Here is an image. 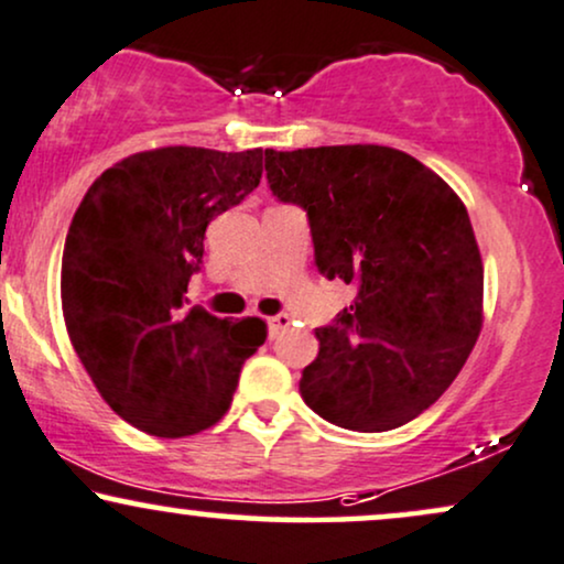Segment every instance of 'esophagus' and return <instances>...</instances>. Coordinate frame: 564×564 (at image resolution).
<instances>
[{"label": "esophagus", "mask_w": 564, "mask_h": 564, "mask_svg": "<svg viewBox=\"0 0 564 564\" xmlns=\"http://www.w3.org/2000/svg\"><path fill=\"white\" fill-rule=\"evenodd\" d=\"M289 323H291V317L286 315V312H278V315L268 317V336L275 338L283 328H289Z\"/></svg>", "instance_id": "1"}]
</instances>
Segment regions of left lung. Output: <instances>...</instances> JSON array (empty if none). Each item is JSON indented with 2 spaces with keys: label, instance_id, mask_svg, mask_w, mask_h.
I'll return each instance as SVG.
<instances>
[{
  "label": "left lung",
  "instance_id": "left-lung-1",
  "mask_svg": "<svg viewBox=\"0 0 564 564\" xmlns=\"http://www.w3.org/2000/svg\"><path fill=\"white\" fill-rule=\"evenodd\" d=\"M278 202L307 213L315 264L357 289L315 328L302 370L312 412L349 431L410 423L449 389L484 323V264L459 196L391 147L264 149Z\"/></svg>",
  "mask_w": 564,
  "mask_h": 564
}]
</instances>
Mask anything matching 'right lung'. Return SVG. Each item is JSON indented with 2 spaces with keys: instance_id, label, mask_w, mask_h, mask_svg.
<instances>
[{
  "instance_id": "obj_1",
  "label": "right lung",
  "mask_w": 564,
  "mask_h": 564,
  "mask_svg": "<svg viewBox=\"0 0 564 564\" xmlns=\"http://www.w3.org/2000/svg\"><path fill=\"white\" fill-rule=\"evenodd\" d=\"M260 178L262 149L165 147L107 167L73 215L67 336L101 399L139 431L181 438L215 425L268 336L260 317H215L186 296L209 220Z\"/></svg>"
}]
</instances>
